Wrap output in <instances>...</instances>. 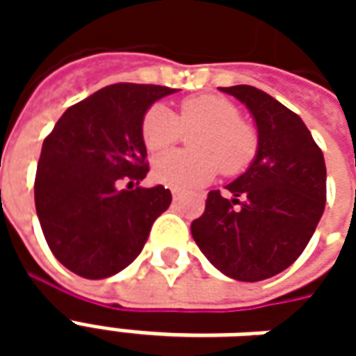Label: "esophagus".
I'll return each mask as SVG.
<instances>
[{
  "instance_id": "34e87169",
  "label": "esophagus",
  "mask_w": 356,
  "mask_h": 356,
  "mask_svg": "<svg viewBox=\"0 0 356 356\" xmlns=\"http://www.w3.org/2000/svg\"><path fill=\"white\" fill-rule=\"evenodd\" d=\"M171 196H173V200H177L179 196H181V191H177V188H173V191H171Z\"/></svg>"
}]
</instances>
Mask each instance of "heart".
<instances>
[{"mask_svg":"<svg viewBox=\"0 0 356 356\" xmlns=\"http://www.w3.org/2000/svg\"><path fill=\"white\" fill-rule=\"evenodd\" d=\"M193 150L165 152L152 162V177L171 188H193L213 181L219 170L238 175L254 162L257 133L240 118L238 106L219 95H194L181 102L179 116L152 104L140 124L145 147L156 154L173 147L183 131Z\"/></svg>","mask_w":356,"mask_h":356,"instance_id":"obj_1","label":"heart"}]
</instances>
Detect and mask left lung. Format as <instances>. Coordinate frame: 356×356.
I'll return each instance as SVG.
<instances>
[{
	"label": "left lung",
	"instance_id": "left-lung-1",
	"mask_svg": "<svg viewBox=\"0 0 356 356\" xmlns=\"http://www.w3.org/2000/svg\"><path fill=\"white\" fill-rule=\"evenodd\" d=\"M246 104L257 125V152L240 177L209 191L191 225L208 261L229 278L257 282L282 273L313 236L326 204L324 156L303 120L252 86L219 88Z\"/></svg>",
	"mask_w": 356,
	"mask_h": 356
}]
</instances>
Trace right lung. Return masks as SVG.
I'll return each instance as SVG.
<instances>
[{
  "instance_id": "1",
  "label": "right lung",
  "mask_w": 356,
  "mask_h": 356,
  "mask_svg": "<svg viewBox=\"0 0 356 356\" xmlns=\"http://www.w3.org/2000/svg\"><path fill=\"white\" fill-rule=\"evenodd\" d=\"M177 89L114 83L66 110L43 140L34 198L51 252L91 280L124 270L150 227L170 208V188H145L140 124L158 99ZM128 181L127 189L119 183Z\"/></svg>"
}]
</instances>
